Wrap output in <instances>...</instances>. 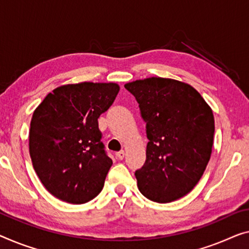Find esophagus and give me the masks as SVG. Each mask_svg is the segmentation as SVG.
<instances>
[{
    "label": "esophagus",
    "mask_w": 249,
    "mask_h": 249,
    "mask_svg": "<svg viewBox=\"0 0 249 249\" xmlns=\"http://www.w3.org/2000/svg\"><path fill=\"white\" fill-rule=\"evenodd\" d=\"M124 157H125V152L124 151H120V152H117V153H116V158L118 159V160H123Z\"/></svg>",
    "instance_id": "obj_1"
}]
</instances>
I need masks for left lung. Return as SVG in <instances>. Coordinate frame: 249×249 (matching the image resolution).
I'll use <instances>...</instances> for the list:
<instances>
[{
    "mask_svg": "<svg viewBox=\"0 0 249 249\" xmlns=\"http://www.w3.org/2000/svg\"><path fill=\"white\" fill-rule=\"evenodd\" d=\"M146 123V160L135 172L137 187L152 201L171 202L201 179L213 151V109L189 84L151 77L124 85Z\"/></svg>",
    "mask_w": 249,
    "mask_h": 249,
    "instance_id": "8db88e82",
    "label": "left lung"
}]
</instances>
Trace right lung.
I'll return each instance as SVG.
<instances>
[{
	"mask_svg": "<svg viewBox=\"0 0 249 249\" xmlns=\"http://www.w3.org/2000/svg\"><path fill=\"white\" fill-rule=\"evenodd\" d=\"M118 91L115 83L64 85L33 112L30 157L40 181L55 198L80 205L102 191L113 161L101 142L98 117Z\"/></svg>",
	"mask_w": 249,
	"mask_h": 249,
	"instance_id": "obj_1",
	"label": "right lung"
}]
</instances>
